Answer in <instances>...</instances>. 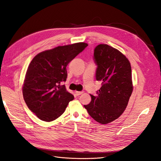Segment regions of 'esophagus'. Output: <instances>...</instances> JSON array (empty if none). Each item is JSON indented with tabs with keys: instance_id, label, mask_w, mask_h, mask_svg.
Returning <instances> with one entry per match:
<instances>
[{
	"instance_id": "34e87169",
	"label": "esophagus",
	"mask_w": 161,
	"mask_h": 161,
	"mask_svg": "<svg viewBox=\"0 0 161 161\" xmlns=\"http://www.w3.org/2000/svg\"><path fill=\"white\" fill-rule=\"evenodd\" d=\"M75 93L76 95H80L83 93V91H76Z\"/></svg>"
}]
</instances>
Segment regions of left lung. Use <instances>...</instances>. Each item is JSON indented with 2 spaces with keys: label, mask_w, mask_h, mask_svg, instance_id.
<instances>
[{
  "label": "left lung",
  "mask_w": 161,
  "mask_h": 161,
  "mask_svg": "<svg viewBox=\"0 0 161 161\" xmlns=\"http://www.w3.org/2000/svg\"><path fill=\"white\" fill-rule=\"evenodd\" d=\"M93 58L101 87L84 107L97 122L106 124L118 119L128 105L133 91L131 65L122 53L107 44L96 46Z\"/></svg>",
  "instance_id": "obj_1"
}]
</instances>
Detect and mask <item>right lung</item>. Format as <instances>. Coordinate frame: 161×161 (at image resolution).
Listing matches in <instances>:
<instances>
[{
    "label": "right lung",
    "instance_id": "right-lung-1",
    "mask_svg": "<svg viewBox=\"0 0 161 161\" xmlns=\"http://www.w3.org/2000/svg\"><path fill=\"white\" fill-rule=\"evenodd\" d=\"M87 46L80 42L58 46L39 53L33 58L24 80L23 95L28 108L39 119L55 120L74 99L62 85L68 75L66 66Z\"/></svg>",
    "mask_w": 161,
    "mask_h": 161
}]
</instances>
